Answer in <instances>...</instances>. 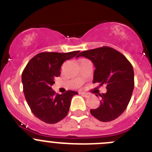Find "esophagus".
I'll return each instance as SVG.
<instances>
[{"label":"esophagus","mask_w":152,"mask_h":152,"mask_svg":"<svg viewBox=\"0 0 152 152\" xmlns=\"http://www.w3.org/2000/svg\"><path fill=\"white\" fill-rule=\"evenodd\" d=\"M80 94H81V95H83V96H85V97H89L90 96V94L87 93H85V92H80Z\"/></svg>","instance_id":"1"}]
</instances>
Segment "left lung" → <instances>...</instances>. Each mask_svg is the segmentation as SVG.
<instances>
[{
    "mask_svg": "<svg viewBox=\"0 0 152 152\" xmlns=\"http://www.w3.org/2000/svg\"><path fill=\"white\" fill-rule=\"evenodd\" d=\"M79 56L90 59L95 65L93 83H99L100 87L106 85V93L99 94L100 105L90 109V113L102 122L116 119L127 107L134 88L131 63L123 54L109 47L83 51Z\"/></svg>",
    "mask_w": 152,
    "mask_h": 152,
    "instance_id": "8db88e82",
    "label": "left lung"
}]
</instances>
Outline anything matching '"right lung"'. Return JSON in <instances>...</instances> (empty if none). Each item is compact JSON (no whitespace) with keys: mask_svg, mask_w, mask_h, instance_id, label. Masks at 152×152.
I'll return each mask as SVG.
<instances>
[{"mask_svg":"<svg viewBox=\"0 0 152 152\" xmlns=\"http://www.w3.org/2000/svg\"><path fill=\"white\" fill-rule=\"evenodd\" d=\"M80 51L69 53L43 52L34 56L22 74L23 92L31 111L42 121L56 124L69 111L71 101L77 92L67 90L57 94L52 90L54 79L60 75L62 63Z\"/></svg>","mask_w":152,"mask_h":152,"instance_id":"right-lung-1","label":"right lung"}]
</instances>
